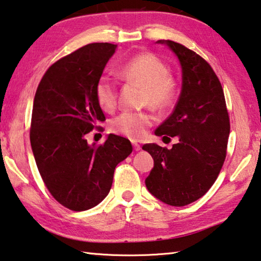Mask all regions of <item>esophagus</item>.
<instances>
[{"instance_id":"1","label":"esophagus","mask_w":261,"mask_h":261,"mask_svg":"<svg viewBox=\"0 0 261 261\" xmlns=\"http://www.w3.org/2000/svg\"><path fill=\"white\" fill-rule=\"evenodd\" d=\"M132 144H133V147H134V150L135 151H139V150H141V146L140 144L136 142V141H132Z\"/></svg>"}]
</instances>
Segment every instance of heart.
Returning <instances> with one entry per match:
<instances>
[{
    "mask_svg": "<svg viewBox=\"0 0 261 261\" xmlns=\"http://www.w3.org/2000/svg\"><path fill=\"white\" fill-rule=\"evenodd\" d=\"M123 79L143 88L142 101L153 110H164L171 104L174 87L170 71L160 59L150 53H141L128 60L120 68ZM96 99L101 110L111 112L117 106V84L112 76L102 75L96 85ZM148 112H123L111 123L114 133L139 140L152 125Z\"/></svg>",
    "mask_w": 261,
    "mask_h": 261,
    "instance_id": "1",
    "label": "heart"
}]
</instances>
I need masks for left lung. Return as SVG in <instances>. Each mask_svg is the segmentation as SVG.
I'll use <instances>...</instances> for the list:
<instances>
[{
    "label": "left lung",
    "mask_w": 261,
    "mask_h": 261,
    "mask_svg": "<svg viewBox=\"0 0 261 261\" xmlns=\"http://www.w3.org/2000/svg\"><path fill=\"white\" fill-rule=\"evenodd\" d=\"M176 55L181 68V91L172 114L155 135L176 138L171 149L142 147L153 159L146 178L148 191L160 201L186 206L207 193L224 163L230 133L222 85L208 62L178 42L159 40Z\"/></svg>",
    "instance_id": "8db88e82"
}]
</instances>
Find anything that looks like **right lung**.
<instances>
[{
    "instance_id": "obj_1",
    "label": "right lung",
    "mask_w": 261,
    "mask_h": 261,
    "mask_svg": "<svg viewBox=\"0 0 261 261\" xmlns=\"http://www.w3.org/2000/svg\"><path fill=\"white\" fill-rule=\"evenodd\" d=\"M115 50L108 42L81 47L48 68L34 96L30 141L38 170L55 200L75 212L106 198L115 166L133 150L114 134L98 147L85 139L105 121L96 85Z\"/></svg>"
}]
</instances>
